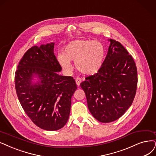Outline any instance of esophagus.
Returning <instances> with one entry per match:
<instances>
[{
    "label": "esophagus",
    "instance_id": "obj_1",
    "mask_svg": "<svg viewBox=\"0 0 156 156\" xmlns=\"http://www.w3.org/2000/svg\"><path fill=\"white\" fill-rule=\"evenodd\" d=\"M75 81H76V85H77L78 86H80V83L82 82V79L80 78H79V77H78V78H76V80H75Z\"/></svg>",
    "mask_w": 156,
    "mask_h": 156
}]
</instances>
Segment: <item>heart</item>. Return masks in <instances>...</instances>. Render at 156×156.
<instances>
[{
  "mask_svg": "<svg viewBox=\"0 0 156 156\" xmlns=\"http://www.w3.org/2000/svg\"><path fill=\"white\" fill-rule=\"evenodd\" d=\"M105 55V48L100 42L79 39L67 44L63 53L58 55L57 58L66 72L72 71L71 61H74L78 71L84 74L93 75L99 71Z\"/></svg>",
  "mask_w": 156,
  "mask_h": 156,
  "instance_id": "1",
  "label": "heart"
}]
</instances>
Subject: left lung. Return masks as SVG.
<instances>
[{
  "label": "left lung",
  "instance_id": "obj_1",
  "mask_svg": "<svg viewBox=\"0 0 156 156\" xmlns=\"http://www.w3.org/2000/svg\"><path fill=\"white\" fill-rule=\"evenodd\" d=\"M111 42L98 72L80 83L93 117L102 123L119 119L131 106L136 95L137 72L133 58L116 40Z\"/></svg>",
  "mask_w": 156,
  "mask_h": 156
}]
</instances>
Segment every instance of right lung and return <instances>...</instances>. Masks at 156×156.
Wrapping results in <instances>:
<instances>
[{"instance_id":"add662e5","label":"right lung","mask_w":156,"mask_h":156,"mask_svg":"<svg viewBox=\"0 0 156 156\" xmlns=\"http://www.w3.org/2000/svg\"><path fill=\"white\" fill-rule=\"evenodd\" d=\"M55 43L29 49L15 72L17 96L27 116L38 127L57 130L67 122L71 98L77 86L72 76H61L54 54ZM34 77L39 82L33 83Z\"/></svg>"}]
</instances>
